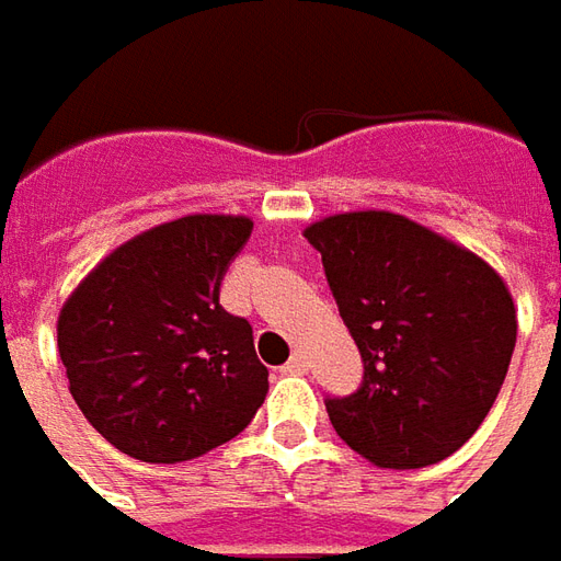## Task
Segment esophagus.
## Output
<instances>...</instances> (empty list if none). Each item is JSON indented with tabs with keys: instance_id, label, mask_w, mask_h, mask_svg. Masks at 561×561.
Returning <instances> with one entry per match:
<instances>
[{
	"instance_id": "34e87169",
	"label": "esophagus",
	"mask_w": 561,
	"mask_h": 561,
	"mask_svg": "<svg viewBox=\"0 0 561 561\" xmlns=\"http://www.w3.org/2000/svg\"><path fill=\"white\" fill-rule=\"evenodd\" d=\"M306 370H308V360L306 355H299V352L284 364V374H306Z\"/></svg>"
}]
</instances>
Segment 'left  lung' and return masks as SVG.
<instances>
[{
	"instance_id": "1",
	"label": "left lung",
	"mask_w": 561,
	"mask_h": 561,
	"mask_svg": "<svg viewBox=\"0 0 561 561\" xmlns=\"http://www.w3.org/2000/svg\"><path fill=\"white\" fill-rule=\"evenodd\" d=\"M364 360L358 392L327 398L345 445L420 469L472 438L516 348L513 296L484 259L416 221L367 209L306 228Z\"/></svg>"
}]
</instances>
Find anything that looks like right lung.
Segmentation results:
<instances>
[{"label": "right lung", "mask_w": 561, "mask_h": 561, "mask_svg": "<svg viewBox=\"0 0 561 561\" xmlns=\"http://www.w3.org/2000/svg\"><path fill=\"white\" fill-rule=\"evenodd\" d=\"M247 216H184L116 247L58 314L70 394L116 450L182 463L231 442L268 392L253 327L219 306Z\"/></svg>", "instance_id": "obj_1"}]
</instances>
